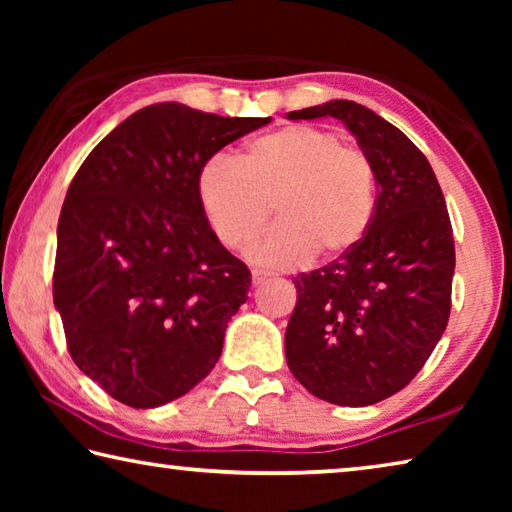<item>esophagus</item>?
<instances>
[{"mask_svg":"<svg viewBox=\"0 0 512 512\" xmlns=\"http://www.w3.org/2000/svg\"><path fill=\"white\" fill-rule=\"evenodd\" d=\"M268 280H271V275H268V273L253 271V284H255V287H262V284L268 282Z\"/></svg>","mask_w":512,"mask_h":512,"instance_id":"34e87169","label":"esophagus"}]
</instances>
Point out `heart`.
<instances>
[{"label": "heart", "mask_w": 512, "mask_h": 512, "mask_svg": "<svg viewBox=\"0 0 512 512\" xmlns=\"http://www.w3.org/2000/svg\"><path fill=\"white\" fill-rule=\"evenodd\" d=\"M201 210L225 248H244L268 219L277 223L248 248L250 262L293 268L311 255L332 259L359 244L375 214V169L339 135L296 124L255 137L232 162L207 160L196 178Z\"/></svg>", "instance_id": "b5f03b06"}]
</instances>
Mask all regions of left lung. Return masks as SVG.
Masks as SVG:
<instances>
[{"mask_svg":"<svg viewBox=\"0 0 512 512\" xmlns=\"http://www.w3.org/2000/svg\"><path fill=\"white\" fill-rule=\"evenodd\" d=\"M334 117L375 169L370 228L357 246L293 277L296 309L284 334L302 386L339 406L377 404L409 384L443 336L456 266L452 223L436 173L400 128L348 99L293 110Z\"/></svg>","mask_w":512,"mask_h":512,"instance_id":"1","label":"left lung"}]
</instances>
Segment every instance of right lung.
<instances>
[{"label": "right lung", "instance_id": "1", "mask_svg": "<svg viewBox=\"0 0 512 512\" xmlns=\"http://www.w3.org/2000/svg\"><path fill=\"white\" fill-rule=\"evenodd\" d=\"M271 117L153 103L94 146L58 219L54 305L83 375L155 409L210 375L250 271L207 225L203 164Z\"/></svg>", "mask_w": 512, "mask_h": 512}]
</instances>
